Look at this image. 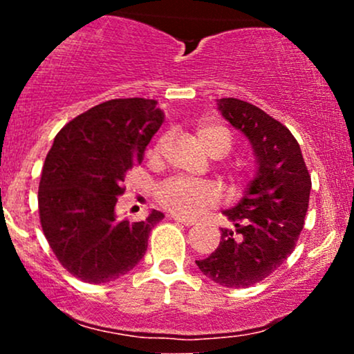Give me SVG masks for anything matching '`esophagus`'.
I'll use <instances>...</instances> for the list:
<instances>
[{"label": "esophagus", "instance_id": "esophagus-1", "mask_svg": "<svg viewBox=\"0 0 354 354\" xmlns=\"http://www.w3.org/2000/svg\"><path fill=\"white\" fill-rule=\"evenodd\" d=\"M174 221L176 223H181V225H185V226H193L194 223V219H188V218H183V216H178V214H174V216H171Z\"/></svg>", "mask_w": 354, "mask_h": 354}]
</instances>
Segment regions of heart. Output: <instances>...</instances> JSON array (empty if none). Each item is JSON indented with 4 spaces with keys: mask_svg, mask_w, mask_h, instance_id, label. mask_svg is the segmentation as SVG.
I'll return each instance as SVG.
<instances>
[{
    "mask_svg": "<svg viewBox=\"0 0 354 354\" xmlns=\"http://www.w3.org/2000/svg\"><path fill=\"white\" fill-rule=\"evenodd\" d=\"M194 135L206 153L214 158L225 156L231 148V136L223 126L211 120H201L194 126ZM165 145V138L158 141L154 153ZM218 200V191L211 183H196L183 178H173L158 189V201L161 206L178 216H194L205 206Z\"/></svg>",
    "mask_w": 354,
    "mask_h": 354,
    "instance_id": "heart-1",
    "label": "heart"
}]
</instances>
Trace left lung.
Returning <instances> with one entry per match:
<instances>
[{
	"label": "left lung",
	"mask_w": 354,
	"mask_h": 354,
	"mask_svg": "<svg viewBox=\"0 0 354 354\" xmlns=\"http://www.w3.org/2000/svg\"><path fill=\"white\" fill-rule=\"evenodd\" d=\"M216 104L250 141L256 171L241 200L223 211L234 228H221L219 246L196 265L216 284L246 288L263 281L293 253L310 203L311 176L286 126L246 101L221 98Z\"/></svg>",
	"instance_id": "left-lung-1"
}]
</instances>
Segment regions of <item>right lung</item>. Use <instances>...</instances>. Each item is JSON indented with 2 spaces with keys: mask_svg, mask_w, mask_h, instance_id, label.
<instances>
[{
  "mask_svg": "<svg viewBox=\"0 0 354 354\" xmlns=\"http://www.w3.org/2000/svg\"><path fill=\"white\" fill-rule=\"evenodd\" d=\"M165 121L158 101H104L56 135L38 191L43 233L58 261L84 283L115 281L143 259L161 211L143 221L118 219L121 181L141 165Z\"/></svg>",
  "mask_w": 354,
  "mask_h": 354,
  "instance_id": "right-lung-1",
  "label": "right lung"
}]
</instances>
